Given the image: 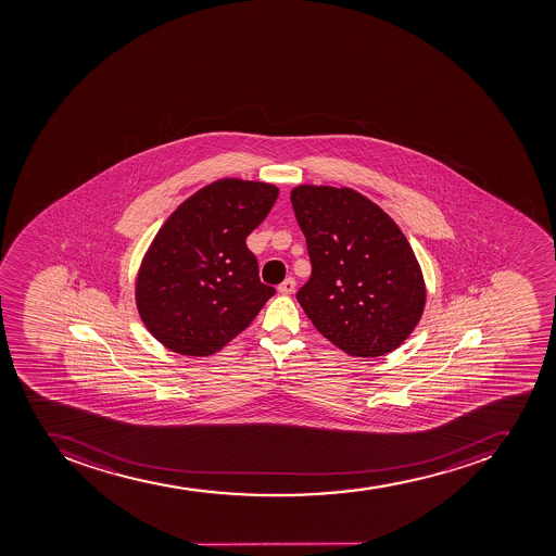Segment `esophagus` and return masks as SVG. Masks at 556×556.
I'll return each mask as SVG.
<instances>
[{
	"instance_id": "obj_1",
	"label": "esophagus",
	"mask_w": 556,
	"mask_h": 556,
	"mask_svg": "<svg viewBox=\"0 0 556 556\" xmlns=\"http://www.w3.org/2000/svg\"><path fill=\"white\" fill-rule=\"evenodd\" d=\"M295 279L293 277H288V279L285 280V282H280L279 288H277V291H279L280 295H291L293 291H295Z\"/></svg>"
}]
</instances>
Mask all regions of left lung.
<instances>
[{
    "instance_id": "1",
    "label": "left lung",
    "mask_w": 556,
    "mask_h": 556,
    "mask_svg": "<svg viewBox=\"0 0 556 556\" xmlns=\"http://www.w3.org/2000/svg\"><path fill=\"white\" fill-rule=\"evenodd\" d=\"M291 204L313 266L296 300L316 330L354 357L399 349L421 319L427 286L396 222L349 187L300 185Z\"/></svg>"
}]
</instances>
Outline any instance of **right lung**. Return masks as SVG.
<instances>
[{"label": "right lung", "instance_id": "add662e5", "mask_svg": "<svg viewBox=\"0 0 556 556\" xmlns=\"http://www.w3.org/2000/svg\"><path fill=\"white\" fill-rule=\"evenodd\" d=\"M277 195L270 182L224 177L188 197L160 227L138 268L135 300L165 349L213 355L276 293L261 282L245 240Z\"/></svg>", "mask_w": 556, "mask_h": 556}]
</instances>
